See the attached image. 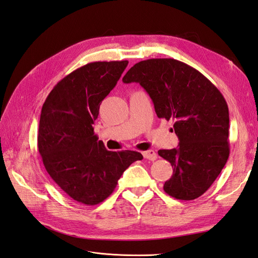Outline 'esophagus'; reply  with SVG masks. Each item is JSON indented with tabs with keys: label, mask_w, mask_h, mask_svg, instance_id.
<instances>
[{
	"label": "esophagus",
	"mask_w": 258,
	"mask_h": 258,
	"mask_svg": "<svg viewBox=\"0 0 258 258\" xmlns=\"http://www.w3.org/2000/svg\"><path fill=\"white\" fill-rule=\"evenodd\" d=\"M143 157L150 160H156L157 159V154H156V152L153 150H148L143 152Z\"/></svg>",
	"instance_id": "esophagus-1"
}]
</instances>
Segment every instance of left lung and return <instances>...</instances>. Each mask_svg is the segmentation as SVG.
Here are the masks:
<instances>
[{
	"instance_id": "8db88e82",
	"label": "left lung",
	"mask_w": 258,
	"mask_h": 258,
	"mask_svg": "<svg viewBox=\"0 0 258 258\" xmlns=\"http://www.w3.org/2000/svg\"><path fill=\"white\" fill-rule=\"evenodd\" d=\"M122 82L139 83L158 118L174 120L177 148L158 151L173 168L163 190L178 200L200 197L229 157V112L221 91L198 70L171 58L140 61Z\"/></svg>"
}]
</instances>
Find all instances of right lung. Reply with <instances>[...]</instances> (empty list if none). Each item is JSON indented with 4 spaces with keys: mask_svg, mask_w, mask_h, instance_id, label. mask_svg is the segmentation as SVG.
Here are the masks:
<instances>
[{
    "mask_svg": "<svg viewBox=\"0 0 258 258\" xmlns=\"http://www.w3.org/2000/svg\"><path fill=\"white\" fill-rule=\"evenodd\" d=\"M127 66V60L97 61L76 69L54 86L42 107L37 146L44 167L69 197L83 205L104 201L123 171L143 159L135 151H107L92 127L101 102Z\"/></svg>",
    "mask_w": 258,
    "mask_h": 258,
    "instance_id": "add662e5",
    "label": "right lung"
}]
</instances>
